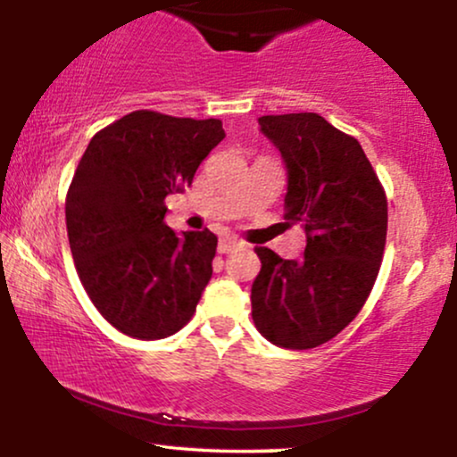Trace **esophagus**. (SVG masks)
Returning a JSON list of instances; mask_svg holds the SVG:
<instances>
[{
    "label": "esophagus",
    "instance_id": "obj_1",
    "mask_svg": "<svg viewBox=\"0 0 457 457\" xmlns=\"http://www.w3.org/2000/svg\"><path fill=\"white\" fill-rule=\"evenodd\" d=\"M238 246H240V243L236 238H221V240H219L217 251H219V253H229V251L238 249Z\"/></svg>",
    "mask_w": 457,
    "mask_h": 457
}]
</instances>
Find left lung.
Instances as JSON below:
<instances>
[{"label":"left lung","mask_w":457,"mask_h":457,"mask_svg":"<svg viewBox=\"0 0 457 457\" xmlns=\"http://www.w3.org/2000/svg\"><path fill=\"white\" fill-rule=\"evenodd\" d=\"M262 133L287 167L286 228L307 234L305 253L283 260L255 246V328L281 348L327 344L356 318L378 277L386 193L363 148L318 113L262 115Z\"/></svg>","instance_id":"1"}]
</instances>
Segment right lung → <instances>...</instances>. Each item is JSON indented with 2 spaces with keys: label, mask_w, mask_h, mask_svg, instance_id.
Listing matches in <instances>:
<instances>
[{
  "label": "right lung",
  "mask_w": 457,
  "mask_h": 457,
  "mask_svg": "<svg viewBox=\"0 0 457 457\" xmlns=\"http://www.w3.org/2000/svg\"><path fill=\"white\" fill-rule=\"evenodd\" d=\"M225 137L221 120L139 109L94 135L66 193L72 260L101 316L137 339H162L195 313L217 236L176 234L165 197L191 187Z\"/></svg>",
  "instance_id": "obj_1"
}]
</instances>
